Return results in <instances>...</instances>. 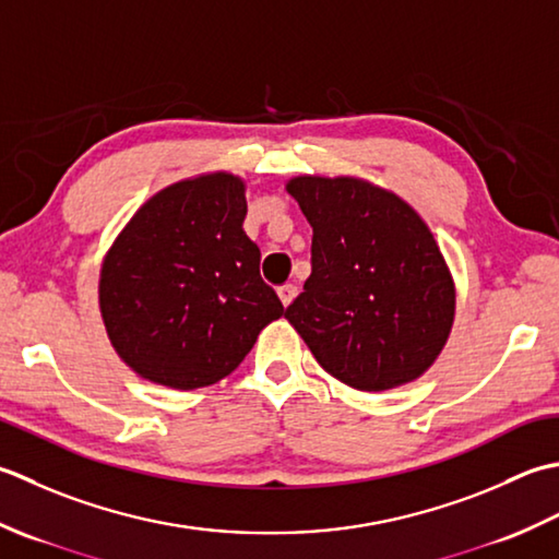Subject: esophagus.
Returning a JSON list of instances; mask_svg holds the SVG:
<instances>
[{
    "label": "esophagus",
    "mask_w": 559,
    "mask_h": 559,
    "mask_svg": "<svg viewBox=\"0 0 559 559\" xmlns=\"http://www.w3.org/2000/svg\"><path fill=\"white\" fill-rule=\"evenodd\" d=\"M277 294H280V301L284 306H289L294 301V296H296V287H294V284H284V287L277 289Z\"/></svg>",
    "instance_id": "esophagus-1"
}]
</instances>
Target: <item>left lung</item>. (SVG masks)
Segmentation results:
<instances>
[{
	"label": "left lung",
	"instance_id": "left-lung-1",
	"mask_svg": "<svg viewBox=\"0 0 559 559\" xmlns=\"http://www.w3.org/2000/svg\"><path fill=\"white\" fill-rule=\"evenodd\" d=\"M313 226L311 277L287 309L316 361L357 391L423 376L447 345L455 294L419 214L359 178L287 183Z\"/></svg>",
	"mask_w": 559,
	"mask_h": 559
}]
</instances>
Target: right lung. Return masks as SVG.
<instances>
[{
	"label": "right lung",
	"mask_w": 559,
	"mask_h": 559,
	"mask_svg": "<svg viewBox=\"0 0 559 559\" xmlns=\"http://www.w3.org/2000/svg\"><path fill=\"white\" fill-rule=\"evenodd\" d=\"M243 192L231 174L180 180L146 200L108 250L100 313L142 379L178 391L212 385L284 313L243 231Z\"/></svg>",
	"instance_id": "obj_1"
}]
</instances>
